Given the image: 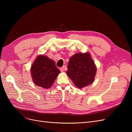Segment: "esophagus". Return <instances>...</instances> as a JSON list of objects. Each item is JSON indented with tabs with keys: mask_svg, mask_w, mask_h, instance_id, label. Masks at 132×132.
<instances>
[{
	"mask_svg": "<svg viewBox=\"0 0 132 132\" xmlns=\"http://www.w3.org/2000/svg\"><path fill=\"white\" fill-rule=\"evenodd\" d=\"M65 69H66V67L64 66V67H62V68H60V70H61V71H64L65 70Z\"/></svg>",
	"mask_w": 132,
	"mask_h": 132,
	"instance_id": "34e87169",
	"label": "esophagus"
}]
</instances>
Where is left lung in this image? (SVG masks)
Returning a JSON list of instances; mask_svg holds the SVG:
<instances>
[{
  "label": "left lung",
  "instance_id": "8db88e82",
  "mask_svg": "<svg viewBox=\"0 0 132 132\" xmlns=\"http://www.w3.org/2000/svg\"><path fill=\"white\" fill-rule=\"evenodd\" d=\"M96 67L89 52L76 53L70 58L67 74L79 89L93 83Z\"/></svg>",
  "mask_w": 132,
  "mask_h": 132
}]
</instances>
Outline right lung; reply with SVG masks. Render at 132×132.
I'll list each match as a JSON object with an SVG mask.
<instances>
[{
    "label": "right lung",
    "mask_w": 132,
    "mask_h": 132,
    "mask_svg": "<svg viewBox=\"0 0 132 132\" xmlns=\"http://www.w3.org/2000/svg\"><path fill=\"white\" fill-rule=\"evenodd\" d=\"M30 71L35 84L43 89L51 87L61 73L53 60L42 54L38 55L36 58Z\"/></svg>",
    "instance_id": "right-lung-1"
}]
</instances>
